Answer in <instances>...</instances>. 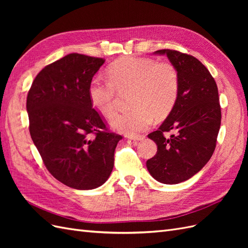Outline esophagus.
I'll list each match as a JSON object with an SVG mask.
<instances>
[{
	"mask_svg": "<svg viewBox=\"0 0 248 248\" xmlns=\"http://www.w3.org/2000/svg\"><path fill=\"white\" fill-rule=\"evenodd\" d=\"M129 139L132 140H142L145 139L144 136H139V134H130Z\"/></svg>",
	"mask_w": 248,
	"mask_h": 248,
	"instance_id": "esophagus-1",
	"label": "esophagus"
}]
</instances>
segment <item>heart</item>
<instances>
[{
  "label": "heart",
  "mask_w": 248,
  "mask_h": 248,
  "mask_svg": "<svg viewBox=\"0 0 248 248\" xmlns=\"http://www.w3.org/2000/svg\"><path fill=\"white\" fill-rule=\"evenodd\" d=\"M180 89L176 67L168 62L157 63L152 59L124 58L108 69V79H92L88 89L93 108L103 117L116 109L119 93L132 91L131 108L134 110L115 115L112 128L126 133L148 129L153 122L166 118L174 108Z\"/></svg>",
  "instance_id": "obj_1"
}]
</instances>
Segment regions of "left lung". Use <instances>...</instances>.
Returning <instances> with one entry per match:
<instances>
[{
	"instance_id": "obj_1",
	"label": "left lung",
	"mask_w": 248,
	"mask_h": 248,
	"mask_svg": "<svg viewBox=\"0 0 248 248\" xmlns=\"http://www.w3.org/2000/svg\"><path fill=\"white\" fill-rule=\"evenodd\" d=\"M176 67L180 89L171 111L156 131L148 134L157 153L147 169L163 184H178L199 172L211 158L221 122L218 89L211 73L197 58L178 50L160 49ZM174 130L170 138L164 132Z\"/></svg>"
}]
</instances>
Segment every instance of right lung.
<instances>
[{"label": "right lung", "mask_w": 248, "mask_h": 248, "mask_svg": "<svg viewBox=\"0 0 248 248\" xmlns=\"http://www.w3.org/2000/svg\"><path fill=\"white\" fill-rule=\"evenodd\" d=\"M101 58L69 54L37 74L27 97L30 134L46 169L74 189L101 186L122 137L108 130L88 89Z\"/></svg>", "instance_id": "obj_1"}]
</instances>
